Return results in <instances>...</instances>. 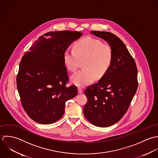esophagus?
<instances>
[{"mask_svg":"<svg viewBox=\"0 0 158 158\" xmlns=\"http://www.w3.org/2000/svg\"><path fill=\"white\" fill-rule=\"evenodd\" d=\"M82 92H83L82 89L81 88L79 87V88H78V93H79V94H82Z\"/></svg>","mask_w":158,"mask_h":158,"instance_id":"1","label":"esophagus"}]
</instances>
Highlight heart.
<instances>
[{"label": "heart", "mask_w": 158, "mask_h": 158, "mask_svg": "<svg viewBox=\"0 0 158 158\" xmlns=\"http://www.w3.org/2000/svg\"><path fill=\"white\" fill-rule=\"evenodd\" d=\"M114 53L111 46L101 40L87 36L77 41L73 50L66 49L63 53V61L67 69L75 71L83 61L84 69L72 76L73 82L84 87L104 76L113 62Z\"/></svg>", "instance_id": "b5f03b06"}]
</instances>
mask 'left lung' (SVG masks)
<instances>
[{
	"label": "left lung",
	"instance_id": "8db88e82",
	"mask_svg": "<svg viewBox=\"0 0 158 158\" xmlns=\"http://www.w3.org/2000/svg\"><path fill=\"white\" fill-rule=\"evenodd\" d=\"M91 33L109 43L114 59L106 74L84 91L88 101L84 114L94 125L107 127L117 123L127 112L138 87L137 68L118 36L110 32L92 31Z\"/></svg>",
	"mask_w": 158,
	"mask_h": 158
}]
</instances>
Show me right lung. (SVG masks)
<instances>
[{"label": "right lung", "mask_w": 158, "mask_h": 158, "mask_svg": "<svg viewBox=\"0 0 158 158\" xmlns=\"http://www.w3.org/2000/svg\"><path fill=\"white\" fill-rule=\"evenodd\" d=\"M43 35L25 52L19 63L16 84L22 106L35 122L51 124L62 118L65 102L77 95L69 81L63 53L82 36L77 31H57Z\"/></svg>", "instance_id": "obj_1"}]
</instances>
